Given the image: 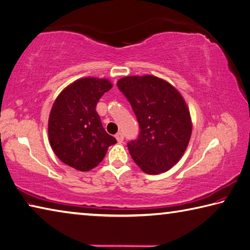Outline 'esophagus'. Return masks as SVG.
<instances>
[{
  "label": "esophagus",
  "mask_w": 250,
  "mask_h": 250,
  "mask_svg": "<svg viewBox=\"0 0 250 250\" xmlns=\"http://www.w3.org/2000/svg\"><path fill=\"white\" fill-rule=\"evenodd\" d=\"M116 139H117L118 142H119V143H122V142H124V134H122L121 132L117 133V134H116Z\"/></svg>",
  "instance_id": "esophagus-1"
}]
</instances>
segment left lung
I'll use <instances>...</instances> for the list:
<instances>
[{"instance_id": "1", "label": "left lung", "mask_w": 250, "mask_h": 250, "mask_svg": "<svg viewBox=\"0 0 250 250\" xmlns=\"http://www.w3.org/2000/svg\"><path fill=\"white\" fill-rule=\"evenodd\" d=\"M117 86L139 122L138 139L128 143L135 164L151 175L170 169L191 137V118L185 99L168 82L153 75L125 76Z\"/></svg>"}]
</instances>
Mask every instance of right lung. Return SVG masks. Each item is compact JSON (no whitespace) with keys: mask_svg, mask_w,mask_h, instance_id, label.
I'll use <instances>...</instances> for the list:
<instances>
[{"mask_svg":"<svg viewBox=\"0 0 250 250\" xmlns=\"http://www.w3.org/2000/svg\"><path fill=\"white\" fill-rule=\"evenodd\" d=\"M112 87L106 79L84 78L62 90L50 111V145L59 160L81 171L96 167L117 140L106 132L97 103Z\"/></svg>","mask_w":250,"mask_h":250,"instance_id":"1","label":"right lung"}]
</instances>
